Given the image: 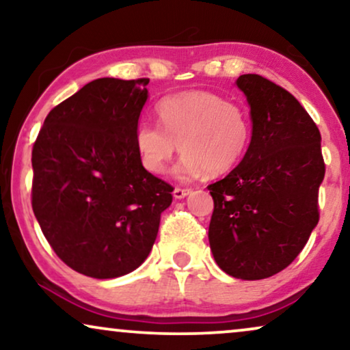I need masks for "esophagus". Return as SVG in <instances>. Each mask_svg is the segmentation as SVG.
<instances>
[{"label": "esophagus", "instance_id": "obj_1", "mask_svg": "<svg viewBox=\"0 0 350 350\" xmlns=\"http://www.w3.org/2000/svg\"><path fill=\"white\" fill-rule=\"evenodd\" d=\"M189 193H191V191L186 189V188H175L174 189V198L175 199H185Z\"/></svg>", "mask_w": 350, "mask_h": 350}]
</instances>
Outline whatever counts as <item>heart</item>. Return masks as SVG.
Wrapping results in <instances>:
<instances>
[{"label":"heart","instance_id":"1","mask_svg":"<svg viewBox=\"0 0 350 350\" xmlns=\"http://www.w3.org/2000/svg\"><path fill=\"white\" fill-rule=\"evenodd\" d=\"M157 114L162 126L140 121L135 127L138 156L150 174H162L178 148L185 152L175 167L178 178H198L205 172L226 174L250 145L252 126L247 114L212 92L170 95L157 105Z\"/></svg>","mask_w":350,"mask_h":350}]
</instances>
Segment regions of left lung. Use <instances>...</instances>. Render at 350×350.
<instances>
[{
    "label": "left lung",
    "mask_w": 350,
    "mask_h": 350,
    "mask_svg": "<svg viewBox=\"0 0 350 350\" xmlns=\"http://www.w3.org/2000/svg\"><path fill=\"white\" fill-rule=\"evenodd\" d=\"M236 84L250 107L252 140L236 169L208 186V242L226 274L260 280L285 269L317 226L322 137L288 90L260 75Z\"/></svg>",
    "instance_id": "left-lung-1"
}]
</instances>
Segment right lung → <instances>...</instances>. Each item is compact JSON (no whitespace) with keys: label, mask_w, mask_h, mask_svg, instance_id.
<instances>
[{"label":"right lung","mask_w":350,"mask_h":350,"mask_svg":"<svg viewBox=\"0 0 350 350\" xmlns=\"http://www.w3.org/2000/svg\"><path fill=\"white\" fill-rule=\"evenodd\" d=\"M150 79L100 78L52 109L33 145L31 207L57 256L114 279L150 255L174 188L142 165L135 127Z\"/></svg>","instance_id":"right-lung-1"}]
</instances>
